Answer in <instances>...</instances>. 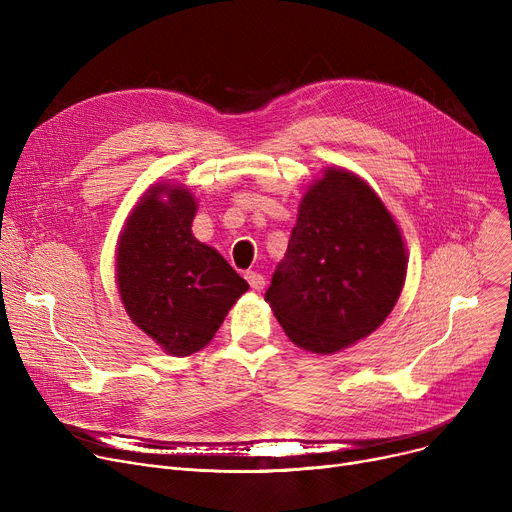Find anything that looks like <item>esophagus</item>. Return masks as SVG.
<instances>
[{
	"instance_id": "obj_1",
	"label": "esophagus",
	"mask_w": 512,
	"mask_h": 512,
	"mask_svg": "<svg viewBox=\"0 0 512 512\" xmlns=\"http://www.w3.org/2000/svg\"><path fill=\"white\" fill-rule=\"evenodd\" d=\"M245 278H247V282L251 284V288H253V290H257V292H259V290H263V288H265V278H263L259 272H247V276H245Z\"/></svg>"
}]
</instances>
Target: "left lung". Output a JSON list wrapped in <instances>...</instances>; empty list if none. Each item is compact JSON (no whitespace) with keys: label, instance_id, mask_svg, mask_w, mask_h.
Instances as JSON below:
<instances>
[{"label":"left lung","instance_id":"8db88e82","mask_svg":"<svg viewBox=\"0 0 512 512\" xmlns=\"http://www.w3.org/2000/svg\"><path fill=\"white\" fill-rule=\"evenodd\" d=\"M405 274V245L380 197L332 168L301 201L265 301L294 344L328 355L382 324Z\"/></svg>","mask_w":512,"mask_h":512}]
</instances>
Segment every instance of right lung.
I'll list each match as a JSON object with an SVG mask.
<instances>
[{"instance_id": "1", "label": "right lung", "mask_w": 512, "mask_h": 512, "mask_svg": "<svg viewBox=\"0 0 512 512\" xmlns=\"http://www.w3.org/2000/svg\"><path fill=\"white\" fill-rule=\"evenodd\" d=\"M195 213L186 188L153 186L134 207L118 247L126 313L174 357L201 351L249 290L218 251L193 236Z\"/></svg>"}]
</instances>
